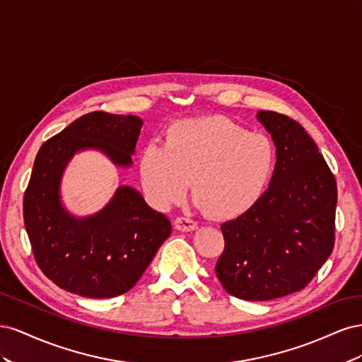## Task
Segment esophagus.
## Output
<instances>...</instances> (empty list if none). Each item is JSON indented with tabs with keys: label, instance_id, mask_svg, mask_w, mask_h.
<instances>
[{
	"label": "esophagus",
	"instance_id": "esophagus-1",
	"mask_svg": "<svg viewBox=\"0 0 362 362\" xmlns=\"http://www.w3.org/2000/svg\"><path fill=\"white\" fill-rule=\"evenodd\" d=\"M175 228L180 229V231H194L198 228V223L187 216H180L175 218Z\"/></svg>",
	"mask_w": 362,
	"mask_h": 362
}]
</instances>
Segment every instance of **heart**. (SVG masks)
Listing matches in <instances>:
<instances>
[{
  "label": "heart",
  "mask_w": 362,
  "mask_h": 362,
  "mask_svg": "<svg viewBox=\"0 0 362 362\" xmlns=\"http://www.w3.org/2000/svg\"><path fill=\"white\" fill-rule=\"evenodd\" d=\"M276 164L272 139L222 116L180 120L163 145H146L139 172L148 199L169 208L184 199L192 180L196 204L218 218L246 213L264 193Z\"/></svg>",
  "instance_id": "obj_1"
}]
</instances>
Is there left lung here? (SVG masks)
Returning <instances> with one entry per match:
<instances>
[{
	"label": "left lung",
	"mask_w": 362,
	"mask_h": 362,
	"mask_svg": "<svg viewBox=\"0 0 362 362\" xmlns=\"http://www.w3.org/2000/svg\"><path fill=\"white\" fill-rule=\"evenodd\" d=\"M276 164L259 201L221 229L216 275L243 300H272L308 286L335 243L337 181L314 140L294 119L261 110Z\"/></svg>",
	"instance_id": "1"
}]
</instances>
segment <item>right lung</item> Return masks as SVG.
<instances>
[{
  "label": "right lung",
  "instance_id": "obj_1",
  "mask_svg": "<svg viewBox=\"0 0 362 362\" xmlns=\"http://www.w3.org/2000/svg\"><path fill=\"white\" fill-rule=\"evenodd\" d=\"M141 125L137 116L92 112L37 152L24 194V223L37 266L63 290L92 299L127 293L172 233L169 218L128 185L87 217L72 216L60 199L62 175L75 152L98 149L128 168Z\"/></svg>",
  "mask_w": 362,
  "mask_h": 362
}]
</instances>
